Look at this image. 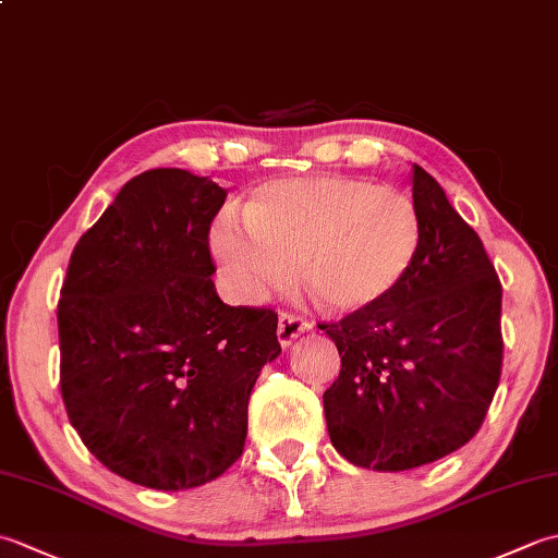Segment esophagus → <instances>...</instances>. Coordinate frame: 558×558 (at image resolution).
I'll list each match as a JSON object with an SVG mask.
<instances>
[{"label":"esophagus","instance_id":"34e87169","mask_svg":"<svg viewBox=\"0 0 558 558\" xmlns=\"http://www.w3.org/2000/svg\"><path fill=\"white\" fill-rule=\"evenodd\" d=\"M306 330H312V324L302 316L294 314H280L278 318V340L282 348H290L294 340H298Z\"/></svg>","mask_w":558,"mask_h":558}]
</instances>
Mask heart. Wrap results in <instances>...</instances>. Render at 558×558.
<instances>
[{"label": "heart", "instance_id": "b5f03b06", "mask_svg": "<svg viewBox=\"0 0 558 558\" xmlns=\"http://www.w3.org/2000/svg\"><path fill=\"white\" fill-rule=\"evenodd\" d=\"M244 225L218 220L210 248L228 288L248 304L292 286L300 264L304 286L328 310H372L402 286L422 248L410 196L342 174L260 184Z\"/></svg>", "mask_w": 558, "mask_h": 558}]
</instances>
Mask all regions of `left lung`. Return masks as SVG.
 Returning <instances> with one entry per match:
<instances>
[{"label":"left lung","instance_id":"1","mask_svg":"<svg viewBox=\"0 0 558 558\" xmlns=\"http://www.w3.org/2000/svg\"><path fill=\"white\" fill-rule=\"evenodd\" d=\"M417 264L372 310L322 324L340 352L324 393L330 444L352 465L402 472L477 434L501 378V282L477 232L420 165Z\"/></svg>","mask_w":558,"mask_h":558}]
</instances>
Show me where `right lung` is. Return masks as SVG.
Here are the masks:
<instances>
[{"instance_id": "1", "label": "right lung", "mask_w": 558, "mask_h": 558, "mask_svg": "<svg viewBox=\"0 0 558 558\" xmlns=\"http://www.w3.org/2000/svg\"><path fill=\"white\" fill-rule=\"evenodd\" d=\"M228 189L158 168L129 180L69 258L59 386L105 468L194 489L242 456L248 396L280 354L278 314L225 304L208 230Z\"/></svg>"}]
</instances>
